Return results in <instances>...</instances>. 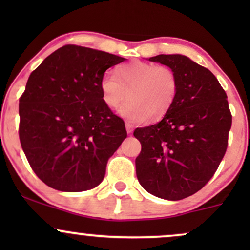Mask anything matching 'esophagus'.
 Instances as JSON below:
<instances>
[{"instance_id":"obj_1","label":"esophagus","mask_w":250,"mask_h":250,"mask_svg":"<svg viewBox=\"0 0 250 250\" xmlns=\"http://www.w3.org/2000/svg\"><path fill=\"white\" fill-rule=\"evenodd\" d=\"M125 129H127V133L128 134H131L133 133V129H134V125H131V123H125Z\"/></svg>"}]
</instances>
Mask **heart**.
<instances>
[{
  "instance_id": "heart-1",
  "label": "heart",
  "mask_w": 250,
  "mask_h": 250,
  "mask_svg": "<svg viewBox=\"0 0 250 250\" xmlns=\"http://www.w3.org/2000/svg\"><path fill=\"white\" fill-rule=\"evenodd\" d=\"M100 89L104 104L115 109L134 123L161 119L176 101L179 81L170 68L154 63L133 61L120 65L115 75L107 73L102 76Z\"/></svg>"
}]
</instances>
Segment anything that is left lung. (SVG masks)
Returning a JSON list of instances; mask_svg holds the SVG:
<instances>
[{
	"label": "left lung",
	"mask_w": 250,
	"mask_h": 250,
	"mask_svg": "<svg viewBox=\"0 0 250 250\" xmlns=\"http://www.w3.org/2000/svg\"><path fill=\"white\" fill-rule=\"evenodd\" d=\"M149 61L174 71L176 101L156 125L136 128V176L148 193L179 201L205 187L225 156L231 127L227 94L210 70L180 54Z\"/></svg>",
	"instance_id": "1"
}]
</instances>
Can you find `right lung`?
<instances>
[{
    "label": "right lung",
    "instance_id": "add662e5",
    "mask_svg": "<svg viewBox=\"0 0 250 250\" xmlns=\"http://www.w3.org/2000/svg\"><path fill=\"white\" fill-rule=\"evenodd\" d=\"M123 57L68 44L30 74L20 99V141L39 179L76 193L102 182L109 157L127 137L104 104L100 82Z\"/></svg>",
    "mask_w": 250,
    "mask_h": 250
}]
</instances>
